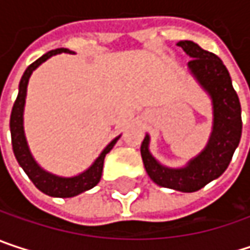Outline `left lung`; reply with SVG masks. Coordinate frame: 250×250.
<instances>
[{
	"mask_svg": "<svg viewBox=\"0 0 250 250\" xmlns=\"http://www.w3.org/2000/svg\"><path fill=\"white\" fill-rule=\"evenodd\" d=\"M176 44L192 58L188 66L213 100V133L207 147L181 169L162 167L150 155L147 147L149 136L143 139L140 153L146 172L153 182L176 191L194 192L219 178L227 169L242 136V110L239 97L222 59L189 40Z\"/></svg>",
	"mask_w": 250,
	"mask_h": 250,
	"instance_id": "obj_1",
	"label": "left lung"
}]
</instances>
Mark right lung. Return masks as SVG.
<instances>
[{
    "label": "right lung",
    "mask_w": 250,
    "mask_h": 250,
    "mask_svg": "<svg viewBox=\"0 0 250 250\" xmlns=\"http://www.w3.org/2000/svg\"><path fill=\"white\" fill-rule=\"evenodd\" d=\"M58 53H71L68 49H55L50 50L47 53H44L42 58H39L36 62H33L21 76L20 81V86H19V95L17 100L13 105V111H11V117H10V130H11V143H13V152L16 155L17 162L20 164V167L24 169L27 176L31 179V182L44 194L50 195V197H61V198H69V197H75L78 194L91 189L92 187H95L103 174V167H104V158L105 155L113 149V146L116 145L117 139H114L104 150L103 153L97 158V161L82 174L72 176V178H62V176H56V175L49 174L46 171H43L36 161L33 159L27 142H25L24 130H23V111H24V103H25V92H27V83H28V78L31 75V72L42 65L44 61H47L50 56L58 55Z\"/></svg>",
    "instance_id": "add662e5"
}]
</instances>
